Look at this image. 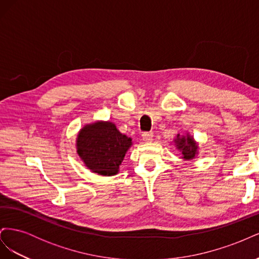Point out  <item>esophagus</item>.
I'll use <instances>...</instances> for the list:
<instances>
[{"label":"esophagus","instance_id":"1","mask_svg":"<svg viewBox=\"0 0 259 259\" xmlns=\"http://www.w3.org/2000/svg\"><path fill=\"white\" fill-rule=\"evenodd\" d=\"M143 140L146 143H151L153 140V133H144Z\"/></svg>","mask_w":259,"mask_h":259}]
</instances>
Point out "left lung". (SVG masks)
Wrapping results in <instances>:
<instances>
[{
	"instance_id": "8db88e82",
	"label": "left lung",
	"mask_w": 259,
	"mask_h": 259,
	"mask_svg": "<svg viewBox=\"0 0 259 259\" xmlns=\"http://www.w3.org/2000/svg\"><path fill=\"white\" fill-rule=\"evenodd\" d=\"M174 142L178 150L183 154L182 159L189 161L197 156L198 149H199L198 144L194 142L193 137L190 136L189 134H187L186 136H180L178 134Z\"/></svg>"
}]
</instances>
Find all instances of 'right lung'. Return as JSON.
I'll return each instance as SVG.
<instances>
[{
    "label": "right lung",
    "instance_id": "obj_1",
    "mask_svg": "<svg viewBox=\"0 0 259 259\" xmlns=\"http://www.w3.org/2000/svg\"><path fill=\"white\" fill-rule=\"evenodd\" d=\"M132 145V138L121 134L112 122L99 121L81 128L76 138V152L93 173L113 176L119 173Z\"/></svg>",
    "mask_w": 259,
    "mask_h": 259
}]
</instances>
